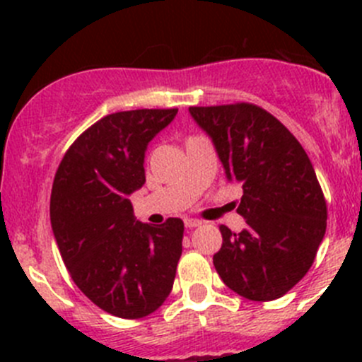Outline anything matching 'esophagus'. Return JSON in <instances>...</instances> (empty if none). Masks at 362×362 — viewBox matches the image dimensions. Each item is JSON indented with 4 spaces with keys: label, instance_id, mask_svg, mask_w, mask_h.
I'll return each instance as SVG.
<instances>
[{
    "label": "esophagus",
    "instance_id": "esophagus-1",
    "mask_svg": "<svg viewBox=\"0 0 362 362\" xmlns=\"http://www.w3.org/2000/svg\"><path fill=\"white\" fill-rule=\"evenodd\" d=\"M184 224L185 228L192 229V228H199V226H202V221H198V218H185Z\"/></svg>",
    "mask_w": 362,
    "mask_h": 362
}]
</instances>
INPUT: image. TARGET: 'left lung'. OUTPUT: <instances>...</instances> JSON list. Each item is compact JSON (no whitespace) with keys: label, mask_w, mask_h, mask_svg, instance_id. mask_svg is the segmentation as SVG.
<instances>
[{"label":"left lung","mask_w":362,"mask_h":362,"mask_svg":"<svg viewBox=\"0 0 362 362\" xmlns=\"http://www.w3.org/2000/svg\"><path fill=\"white\" fill-rule=\"evenodd\" d=\"M189 112L214 141L226 178L243 189L236 211L247 226L242 233L221 226L218 276L252 301L282 298L306 275L326 235V199L305 148L257 105Z\"/></svg>","instance_id":"obj_1"}]
</instances>
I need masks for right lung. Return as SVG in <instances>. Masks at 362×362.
I'll use <instances>...</instances> for the list:
<instances>
[{"label": "right lung", "instance_id": "1", "mask_svg": "<svg viewBox=\"0 0 362 362\" xmlns=\"http://www.w3.org/2000/svg\"><path fill=\"white\" fill-rule=\"evenodd\" d=\"M178 108L103 117L61 160L50 194V224L73 282L105 312L141 319L173 287L184 222L141 224L127 196L145 184V151Z\"/></svg>", "mask_w": 362, "mask_h": 362}]
</instances>
